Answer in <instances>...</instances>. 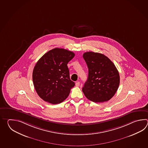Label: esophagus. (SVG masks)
<instances>
[{
  "label": "esophagus",
  "instance_id": "34e87169",
  "mask_svg": "<svg viewBox=\"0 0 148 148\" xmlns=\"http://www.w3.org/2000/svg\"><path fill=\"white\" fill-rule=\"evenodd\" d=\"M75 85L77 87H79L80 86V82H77L75 83Z\"/></svg>",
  "mask_w": 148,
  "mask_h": 148
}]
</instances>
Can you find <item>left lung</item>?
<instances>
[{
  "mask_svg": "<svg viewBox=\"0 0 148 148\" xmlns=\"http://www.w3.org/2000/svg\"><path fill=\"white\" fill-rule=\"evenodd\" d=\"M88 77L82 91L89 100L107 101L113 97L120 85V75L112 61L103 54L87 52L83 54Z\"/></svg>",
  "mask_w": 148,
  "mask_h": 148,
  "instance_id": "left-lung-1",
  "label": "left lung"
}]
</instances>
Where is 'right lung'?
<instances>
[{"mask_svg":"<svg viewBox=\"0 0 148 148\" xmlns=\"http://www.w3.org/2000/svg\"><path fill=\"white\" fill-rule=\"evenodd\" d=\"M74 57L71 51L55 48L37 62L33 71V82L35 90L43 100L59 104L68 97L75 84L70 79L67 64Z\"/></svg>","mask_w":148,"mask_h":148,"instance_id":"right-lung-1","label":"right lung"}]
</instances>
